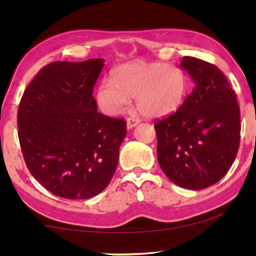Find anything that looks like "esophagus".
I'll list each match as a JSON object with an SVG mask.
<instances>
[{"mask_svg": "<svg viewBox=\"0 0 256 256\" xmlns=\"http://www.w3.org/2000/svg\"><path fill=\"white\" fill-rule=\"evenodd\" d=\"M140 124V120L138 118H127V127H128V129H132V128H134L136 124Z\"/></svg>", "mask_w": 256, "mask_h": 256, "instance_id": "obj_1", "label": "esophagus"}]
</instances>
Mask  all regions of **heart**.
Listing matches in <instances>:
<instances>
[{
    "instance_id": "b5f03b06",
    "label": "heart",
    "mask_w": 256,
    "mask_h": 256,
    "mask_svg": "<svg viewBox=\"0 0 256 256\" xmlns=\"http://www.w3.org/2000/svg\"><path fill=\"white\" fill-rule=\"evenodd\" d=\"M188 92V78L180 68L164 62L136 60L118 65L112 71V80L98 85L94 100L106 116H118L135 96L140 110L149 118L174 113L183 104Z\"/></svg>"
}]
</instances>
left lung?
<instances>
[{"mask_svg":"<svg viewBox=\"0 0 256 256\" xmlns=\"http://www.w3.org/2000/svg\"><path fill=\"white\" fill-rule=\"evenodd\" d=\"M194 87L178 110L155 124L157 158L178 186L202 190L216 184L236 160L240 108L228 80L216 65L182 59Z\"/></svg>","mask_w":256,"mask_h":256,"instance_id":"8db88e82","label":"left lung"}]
</instances>
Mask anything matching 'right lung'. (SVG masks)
<instances>
[{"label": "right lung", "mask_w": 256, "mask_h": 256, "mask_svg": "<svg viewBox=\"0 0 256 256\" xmlns=\"http://www.w3.org/2000/svg\"><path fill=\"white\" fill-rule=\"evenodd\" d=\"M104 65V59L51 62L20 99L24 160L34 180L58 197L92 198L116 170L127 124L98 112L93 88Z\"/></svg>", "instance_id": "1"}]
</instances>
